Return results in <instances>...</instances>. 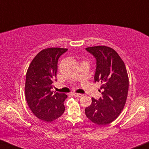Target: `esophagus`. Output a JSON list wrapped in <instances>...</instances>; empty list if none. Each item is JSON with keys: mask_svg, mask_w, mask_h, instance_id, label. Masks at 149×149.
I'll return each instance as SVG.
<instances>
[{"mask_svg": "<svg viewBox=\"0 0 149 149\" xmlns=\"http://www.w3.org/2000/svg\"><path fill=\"white\" fill-rule=\"evenodd\" d=\"M73 95H74L76 97H82L83 96V95H81V94H78V93H73Z\"/></svg>", "mask_w": 149, "mask_h": 149, "instance_id": "obj_1", "label": "esophagus"}]
</instances>
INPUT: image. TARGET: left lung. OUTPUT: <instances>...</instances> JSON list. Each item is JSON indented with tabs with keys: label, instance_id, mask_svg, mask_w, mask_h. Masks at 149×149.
<instances>
[{
	"label": "left lung",
	"instance_id": "left-lung-1",
	"mask_svg": "<svg viewBox=\"0 0 149 149\" xmlns=\"http://www.w3.org/2000/svg\"><path fill=\"white\" fill-rule=\"evenodd\" d=\"M97 60L95 81L102 84V97L92 98V104L85 109L89 120L97 125H107L115 120L127 100L129 78L124 61L110 47L98 45L87 47Z\"/></svg>",
	"mask_w": 149,
	"mask_h": 149
}]
</instances>
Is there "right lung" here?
<instances>
[{"mask_svg": "<svg viewBox=\"0 0 149 149\" xmlns=\"http://www.w3.org/2000/svg\"><path fill=\"white\" fill-rule=\"evenodd\" d=\"M68 49L49 47L39 52L27 69L25 97L31 111L38 118L52 122L64 113L67 95L51 91L57 76L58 59Z\"/></svg>", "mask_w": 149, "mask_h": 149, "instance_id": "obj_1", "label": "right lung"}]
</instances>
